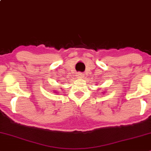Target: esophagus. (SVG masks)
<instances>
[{"instance_id": "1", "label": "esophagus", "mask_w": 151, "mask_h": 151, "mask_svg": "<svg viewBox=\"0 0 151 151\" xmlns=\"http://www.w3.org/2000/svg\"><path fill=\"white\" fill-rule=\"evenodd\" d=\"M77 77H78V78H84V76L82 73H78L77 74Z\"/></svg>"}]
</instances>
